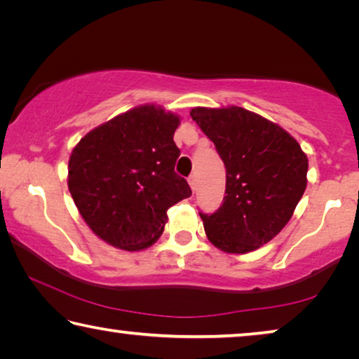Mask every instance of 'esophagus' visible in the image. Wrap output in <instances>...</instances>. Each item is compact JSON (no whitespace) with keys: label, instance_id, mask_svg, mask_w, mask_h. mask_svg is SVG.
<instances>
[{"label":"esophagus","instance_id":"obj_1","mask_svg":"<svg viewBox=\"0 0 359 359\" xmlns=\"http://www.w3.org/2000/svg\"><path fill=\"white\" fill-rule=\"evenodd\" d=\"M188 184H190L193 191L196 190V175H190V177H188Z\"/></svg>","mask_w":359,"mask_h":359}]
</instances>
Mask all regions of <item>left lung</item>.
<instances>
[{
    "instance_id": "8db88e82",
    "label": "left lung",
    "mask_w": 359,
    "mask_h": 359,
    "mask_svg": "<svg viewBox=\"0 0 359 359\" xmlns=\"http://www.w3.org/2000/svg\"><path fill=\"white\" fill-rule=\"evenodd\" d=\"M190 115L226 168L220 209L199 214L208 239L226 253L257 250L293 217L307 187V155L282 126L244 107H193Z\"/></svg>"
}]
</instances>
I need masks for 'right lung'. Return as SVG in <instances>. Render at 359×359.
<instances>
[{
    "label": "right lung",
    "instance_id": "1",
    "mask_svg": "<svg viewBox=\"0 0 359 359\" xmlns=\"http://www.w3.org/2000/svg\"><path fill=\"white\" fill-rule=\"evenodd\" d=\"M180 117L142 104L88 131L71 151L68 188L88 228L126 252L154 245L168 209L191 194L175 174Z\"/></svg>",
    "mask_w": 359,
    "mask_h": 359
}]
</instances>
